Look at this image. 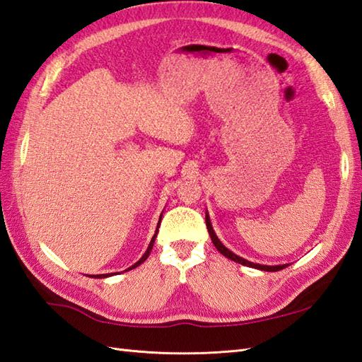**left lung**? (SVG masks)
Instances as JSON below:
<instances>
[{
	"instance_id": "obj_1",
	"label": "left lung",
	"mask_w": 362,
	"mask_h": 362,
	"mask_svg": "<svg viewBox=\"0 0 362 362\" xmlns=\"http://www.w3.org/2000/svg\"><path fill=\"white\" fill-rule=\"evenodd\" d=\"M205 222H206V228H208L209 236H211V240H213V243H214V247H216L217 250H219L221 255H223L225 257H228V259L234 260V262L242 264V265H245V267H251V268H257V270H262V272H279V270H282V268H287V267H288V264H284V265H260V264L250 262V260L243 259V257H240V256H238V255H234L233 251H230L228 248H226V247L223 245V243L219 240V238L216 236V233H214L213 226H211V221H209L208 213H206V216H205Z\"/></svg>"
}]
</instances>
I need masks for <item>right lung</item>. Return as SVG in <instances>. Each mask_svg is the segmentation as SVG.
<instances>
[{
	"label": "right lung",
	"instance_id": "add662e5",
	"mask_svg": "<svg viewBox=\"0 0 362 362\" xmlns=\"http://www.w3.org/2000/svg\"><path fill=\"white\" fill-rule=\"evenodd\" d=\"M160 221H162V216H160ZM160 221H158V223H157V230H156V234L153 236V239H151V242H149V245H148V250L145 251V255H143L136 264H134L132 267H129L128 270H132V268H136V267H139L140 264H143L145 262V260L148 259V256H149V253H151V250H153V245H154V242H156V238H157V233H158V225H160ZM128 270H124V272H128ZM107 276H112V273L111 274H94V276H89V277H95V279H100V277H107Z\"/></svg>",
	"mask_w": 362,
	"mask_h": 362
}]
</instances>
